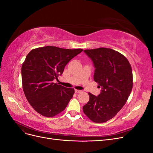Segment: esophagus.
I'll return each mask as SVG.
<instances>
[{"label": "esophagus", "mask_w": 153, "mask_h": 153, "mask_svg": "<svg viewBox=\"0 0 153 153\" xmlns=\"http://www.w3.org/2000/svg\"><path fill=\"white\" fill-rule=\"evenodd\" d=\"M75 92H76V93H79V92H82L81 90H78V89H75Z\"/></svg>", "instance_id": "esophagus-1"}]
</instances>
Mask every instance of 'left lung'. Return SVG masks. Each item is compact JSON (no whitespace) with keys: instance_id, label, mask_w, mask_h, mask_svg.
Segmentation results:
<instances>
[{"instance_id":"1","label":"left lung","mask_w":153,"mask_h":153,"mask_svg":"<svg viewBox=\"0 0 153 153\" xmlns=\"http://www.w3.org/2000/svg\"><path fill=\"white\" fill-rule=\"evenodd\" d=\"M94 64V80L101 91L98 96L89 93V101L83 106L92 121L106 122L113 118L127 101L133 87L130 64L123 55L107 48L84 50Z\"/></svg>"}]
</instances>
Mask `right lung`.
Masks as SVG:
<instances>
[{
    "instance_id": "obj_1",
    "label": "right lung",
    "mask_w": 153,
    "mask_h": 153,
    "mask_svg": "<svg viewBox=\"0 0 153 153\" xmlns=\"http://www.w3.org/2000/svg\"><path fill=\"white\" fill-rule=\"evenodd\" d=\"M83 51L52 46L32 50L22 66V85L29 103L37 112L52 117L66 108L74 89L53 82L66 64Z\"/></svg>"
}]
</instances>
